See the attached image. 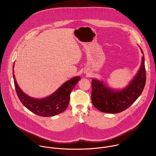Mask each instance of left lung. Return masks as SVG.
I'll list each match as a JSON object with an SVG mask.
<instances>
[{
    "label": "left lung",
    "instance_id": "obj_1",
    "mask_svg": "<svg viewBox=\"0 0 156 156\" xmlns=\"http://www.w3.org/2000/svg\"><path fill=\"white\" fill-rule=\"evenodd\" d=\"M136 75L128 84L120 90L114 89L102 80L92 79L91 99L94 106L101 112L108 114L120 113L126 110L141 94L146 83L144 56Z\"/></svg>",
    "mask_w": 156,
    "mask_h": 156
}]
</instances>
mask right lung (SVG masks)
<instances>
[{"label":"right lung","mask_w":156,"mask_h":156,"mask_svg":"<svg viewBox=\"0 0 156 156\" xmlns=\"http://www.w3.org/2000/svg\"><path fill=\"white\" fill-rule=\"evenodd\" d=\"M14 64L13 77L15 90L19 99L25 107L33 113L42 117H53L66 110L69 104L70 93L80 80V76H75L66 81L50 96L37 99L25 94L18 85L13 72Z\"/></svg>","instance_id":"right-lung-1"}]
</instances>
